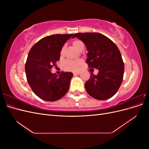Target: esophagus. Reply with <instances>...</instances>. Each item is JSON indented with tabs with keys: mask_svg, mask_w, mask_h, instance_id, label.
Listing matches in <instances>:
<instances>
[{
	"mask_svg": "<svg viewBox=\"0 0 149 149\" xmlns=\"http://www.w3.org/2000/svg\"><path fill=\"white\" fill-rule=\"evenodd\" d=\"M80 74V71H76L73 73V75L76 76V75H78Z\"/></svg>",
	"mask_w": 149,
	"mask_h": 149,
	"instance_id": "1",
	"label": "esophagus"
}]
</instances>
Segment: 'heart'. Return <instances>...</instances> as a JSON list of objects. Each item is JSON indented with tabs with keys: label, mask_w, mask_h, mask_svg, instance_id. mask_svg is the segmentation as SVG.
<instances>
[{
	"label": "heart",
	"mask_w": 149,
	"mask_h": 149,
	"mask_svg": "<svg viewBox=\"0 0 149 149\" xmlns=\"http://www.w3.org/2000/svg\"><path fill=\"white\" fill-rule=\"evenodd\" d=\"M72 43H73V45L74 46V47L79 51L81 49L84 47L83 42L79 40H74V41H73ZM65 48V46L62 47V48L61 49V54L64 52ZM82 63H83V61L81 60H76V61L67 60L65 63L64 67L66 70H76L78 69L79 66L82 64Z\"/></svg>",
	"instance_id": "1"
}]
</instances>
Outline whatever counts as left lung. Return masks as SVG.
Returning <instances> with one entry per match:
<instances>
[{"instance_id":"left-lung-1","label":"left lung","mask_w":149,"mask_h":149,"mask_svg":"<svg viewBox=\"0 0 149 149\" xmlns=\"http://www.w3.org/2000/svg\"><path fill=\"white\" fill-rule=\"evenodd\" d=\"M82 40L88 51L86 63L89 68L99 70L92 73L84 86L89 95L98 100H106L118 92L123 80L124 65L116 45L100 33H78L73 38Z\"/></svg>"}]
</instances>
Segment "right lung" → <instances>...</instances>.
Segmentation results:
<instances>
[{
    "label": "right lung",
    "mask_w": 149,
    "mask_h": 149,
    "mask_svg": "<svg viewBox=\"0 0 149 149\" xmlns=\"http://www.w3.org/2000/svg\"><path fill=\"white\" fill-rule=\"evenodd\" d=\"M73 34H55L40 40L31 47L25 63L27 82L38 97L55 101L63 97L70 88L73 73L61 72L58 76L51 70L60 60V52Z\"/></svg>",
    "instance_id": "right-lung-1"
}]
</instances>
